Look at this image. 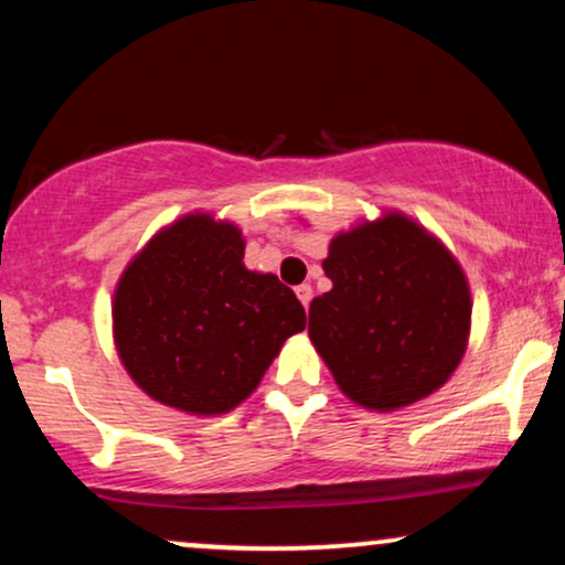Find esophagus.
Instances as JSON below:
<instances>
[{
  "label": "esophagus",
  "mask_w": 565,
  "mask_h": 565,
  "mask_svg": "<svg viewBox=\"0 0 565 565\" xmlns=\"http://www.w3.org/2000/svg\"><path fill=\"white\" fill-rule=\"evenodd\" d=\"M295 291H297V297H300V302L305 305V310H308L310 300H313V287H310V284H300Z\"/></svg>",
  "instance_id": "34e87169"
}]
</instances>
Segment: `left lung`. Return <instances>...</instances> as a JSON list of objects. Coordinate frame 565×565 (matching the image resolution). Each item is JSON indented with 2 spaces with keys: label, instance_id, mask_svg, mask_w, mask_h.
<instances>
[{
  "label": "left lung",
  "instance_id": "8db88e82",
  "mask_svg": "<svg viewBox=\"0 0 565 565\" xmlns=\"http://www.w3.org/2000/svg\"><path fill=\"white\" fill-rule=\"evenodd\" d=\"M332 289L310 302L308 334L340 391L374 412L423 401L462 361L470 287L454 255L398 212L337 233Z\"/></svg>",
  "mask_w": 565,
  "mask_h": 565
}]
</instances>
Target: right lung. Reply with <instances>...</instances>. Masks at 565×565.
<instances>
[{"mask_svg": "<svg viewBox=\"0 0 565 565\" xmlns=\"http://www.w3.org/2000/svg\"><path fill=\"white\" fill-rule=\"evenodd\" d=\"M302 329L295 291L246 270L242 231L204 212L159 231L116 284L114 342L129 377L199 417L249 398Z\"/></svg>", "mask_w": 565, "mask_h": 565, "instance_id": "obj_1", "label": "right lung"}]
</instances>
